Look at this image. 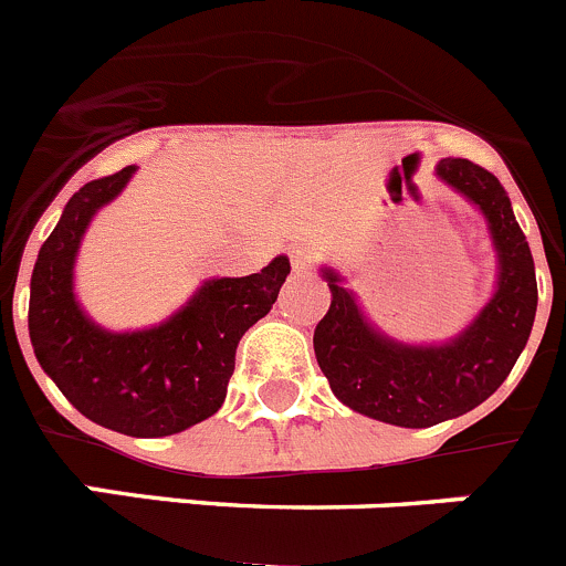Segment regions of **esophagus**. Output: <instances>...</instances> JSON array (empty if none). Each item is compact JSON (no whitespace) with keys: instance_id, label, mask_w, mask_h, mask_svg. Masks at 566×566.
Returning a JSON list of instances; mask_svg holds the SVG:
<instances>
[{"instance_id":"34e87169","label":"esophagus","mask_w":566,"mask_h":566,"mask_svg":"<svg viewBox=\"0 0 566 566\" xmlns=\"http://www.w3.org/2000/svg\"><path fill=\"white\" fill-rule=\"evenodd\" d=\"M290 262H293L295 273H310L315 268V256L307 248H295V251L290 253Z\"/></svg>"}]
</instances>
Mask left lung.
<instances>
[{
    "label": "left lung",
    "mask_w": 566,
    "mask_h": 566,
    "mask_svg": "<svg viewBox=\"0 0 566 566\" xmlns=\"http://www.w3.org/2000/svg\"><path fill=\"white\" fill-rule=\"evenodd\" d=\"M437 177L485 213L499 259L496 293L457 338L411 346L378 333L338 273L321 268L333 304L313 346L329 389L353 411L403 429H429L485 403L522 355L538 304L531 245L502 182L465 157H442Z\"/></svg>",
    "instance_id": "obj_1"
}]
</instances>
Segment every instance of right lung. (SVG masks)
<instances>
[{
    "mask_svg": "<svg viewBox=\"0 0 566 566\" xmlns=\"http://www.w3.org/2000/svg\"><path fill=\"white\" fill-rule=\"evenodd\" d=\"M132 175L135 166H126L70 197L35 259L28 329L35 360L86 420L126 437H169L226 403L239 338L271 313L290 259L276 256L242 279H208L157 327H98L75 302V256L86 226Z\"/></svg>",
    "mask_w": 566,
    "mask_h": 566,
    "instance_id": "right-lung-1",
    "label": "right lung"
}]
</instances>
